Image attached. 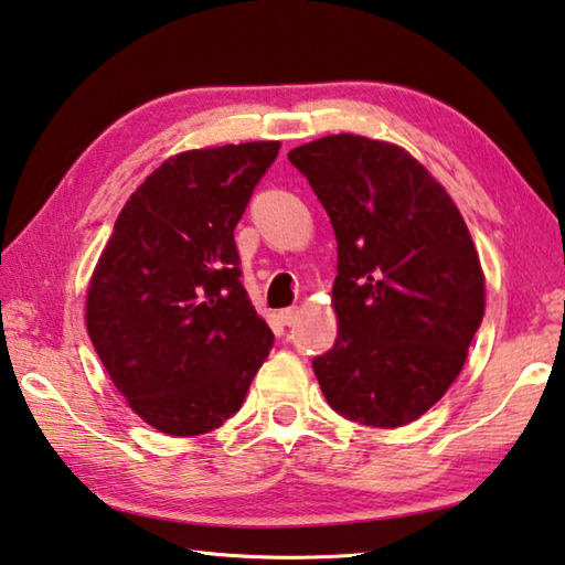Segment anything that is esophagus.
<instances>
[{
    "instance_id": "obj_1",
    "label": "esophagus",
    "mask_w": 565,
    "mask_h": 565,
    "mask_svg": "<svg viewBox=\"0 0 565 565\" xmlns=\"http://www.w3.org/2000/svg\"><path fill=\"white\" fill-rule=\"evenodd\" d=\"M298 312H300L298 308H285V310L277 312V318H280L282 326H292V322L298 320Z\"/></svg>"
}]
</instances>
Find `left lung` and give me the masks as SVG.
<instances>
[{"mask_svg":"<svg viewBox=\"0 0 565 565\" xmlns=\"http://www.w3.org/2000/svg\"><path fill=\"white\" fill-rule=\"evenodd\" d=\"M288 160L338 239V340L312 360L320 391L348 420L413 423L456 383L486 312V275L466 220L393 142L328 135Z\"/></svg>","mask_w":565,"mask_h":565,"instance_id":"left-lung-1","label":"left lung"}]
</instances>
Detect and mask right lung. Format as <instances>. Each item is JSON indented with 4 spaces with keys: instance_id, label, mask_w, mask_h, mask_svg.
<instances>
[{
    "instance_id": "right-lung-1",
    "label": "right lung",
    "mask_w": 565,
    "mask_h": 565,
    "mask_svg": "<svg viewBox=\"0 0 565 565\" xmlns=\"http://www.w3.org/2000/svg\"><path fill=\"white\" fill-rule=\"evenodd\" d=\"M277 150L243 142L164 160L125 202L89 277L92 345L129 408L168 436L220 428L273 348L233 233Z\"/></svg>"
}]
</instances>
